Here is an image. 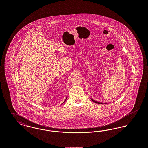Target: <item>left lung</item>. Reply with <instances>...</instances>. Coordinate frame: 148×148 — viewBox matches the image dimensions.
I'll list each match as a JSON object with an SVG mask.
<instances>
[{
    "label": "left lung",
    "instance_id": "obj_1",
    "mask_svg": "<svg viewBox=\"0 0 148 148\" xmlns=\"http://www.w3.org/2000/svg\"><path fill=\"white\" fill-rule=\"evenodd\" d=\"M91 99V100H92V101H93L94 103H97V104H103L104 103H100V102H98V101H95V100H93V99ZM104 104H107V103H104Z\"/></svg>",
    "mask_w": 148,
    "mask_h": 148
}]
</instances>
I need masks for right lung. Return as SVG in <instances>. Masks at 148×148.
I'll return each mask as SVG.
<instances>
[{
  "label": "right lung",
  "instance_id": "1",
  "mask_svg": "<svg viewBox=\"0 0 148 148\" xmlns=\"http://www.w3.org/2000/svg\"><path fill=\"white\" fill-rule=\"evenodd\" d=\"M66 99H67V97H66V99H65V101H64L63 103H65V101H66Z\"/></svg>",
  "mask_w": 148,
  "mask_h": 148
}]
</instances>
